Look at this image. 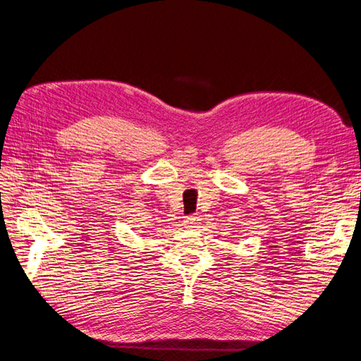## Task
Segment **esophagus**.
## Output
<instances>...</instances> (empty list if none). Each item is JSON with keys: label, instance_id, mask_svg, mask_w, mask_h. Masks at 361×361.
Masks as SVG:
<instances>
[{"label": "esophagus", "instance_id": "obj_1", "mask_svg": "<svg viewBox=\"0 0 361 361\" xmlns=\"http://www.w3.org/2000/svg\"><path fill=\"white\" fill-rule=\"evenodd\" d=\"M199 223H200V216H197V215H190V216H187V218H185V220H183L185 227H190V228L197 227Z\"/></svg>", "mask_w": 361, "mask_h": 361}]
</instances>
